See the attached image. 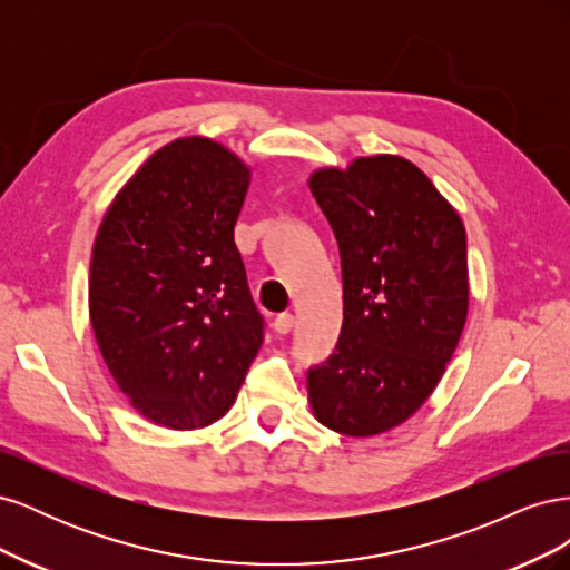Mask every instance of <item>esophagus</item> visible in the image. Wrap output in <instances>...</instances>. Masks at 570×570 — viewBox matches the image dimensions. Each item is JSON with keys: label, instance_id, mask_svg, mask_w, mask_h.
Segmentation results:
<instances>
[{"label": "esophagus", "instance_id": "obj_1", "mask_svg": "<svg viewBox=\"0 0 570 570\" xmlns=\"http://www.w3.org/2000/svg\"><path fill=\"white\" fill-rule=\"evenodd\" d=\"M292 325H295V316H292V314H281V316H275V321H273L275 333H281V335H287L292 331Z\"/></svg>", "mask_w": 570, "mask_h": 570}]
</instances>
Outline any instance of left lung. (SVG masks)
Masks as SVG:
<instances>
[{"mask_svg":"<svg viewBox=\"0 0 570 570\" xmlns=\"http://www.w3.org/2000/svg\"><path fill=\"white\" fill-rule=\"evenodd\" d=\"M308 187L337 239L344 302L333 354L308 368V402L335 433L381 435L425 404L463 333V223L419 166L392 154L321 168Z\"/></svg>","mask_w":570,"mask_h":570,"instance_id":"8db88e82","label":"left lung"}]
</instances>
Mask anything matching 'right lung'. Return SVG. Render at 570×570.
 I'll use <instances>...</instances> for the list:
<instances>
[{"label":"right lung","mask_w":570,"mask_h":570,"mask_svg":"<svg viewBox=\"0 0 570 570\" xmlns=\"http://www.w3.org/2000/svg\"><path fill=\"white\" fill-rule=\"evenodd\" d=\"M252 170L209 137L154 151L111 202L92 247L90 321L130 404L170 430L233 406L264 342L235 223Z\"/></svg>","instance_id":"obj_1"}]
</instances>
